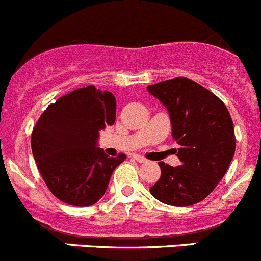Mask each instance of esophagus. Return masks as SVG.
<instances>
[{
  "instance_id": "1",
  "label": "esophagus",
  "mask_w": 261,
  "mask_h": 261,
  "mask_svg": "<svg viewBox=\"0 0 261 261\" xmlns=\"http://www.w3.org/2000/svg\"><path fill=\"white\" fill-rule=\"evenodd\" d=\"M133 159L136 161H138V163H146V159L141 155H133Z\"/></svg>"
}]
</instances>
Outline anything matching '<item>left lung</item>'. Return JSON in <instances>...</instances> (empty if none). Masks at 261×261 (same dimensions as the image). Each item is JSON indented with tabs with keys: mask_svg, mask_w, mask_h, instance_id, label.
I'll return each instance as SVG.
<instances>
[{
	"mask_svg": "<svg viewBox=\"0 0 261 261\" xmlns=\"http://www.w3.org/2000/svg\"><path fill=\"white\" fill-rule=\"evenodd\" d=\"M147 91L168 109L180 165L159 163L161 175L151 195L173 206H190L213 192L236 151L233 121L219 97L192 79L179 76Z\"/></svg>",
	"mask_w": 261,
	"mask_h": 261,
	"instance_id": "left-lung-1",
	"label": "left lung"
}]
</instances>
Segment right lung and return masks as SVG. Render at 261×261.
Masks as SVG:
<instances>
[{
	"label": "right lung",
	"instance_id": "right-lung-1",
	"mask_svg": "<svg viewBox=\"0 0 261 261\" xmlns=\"http://www.w3.org/2000/svg\"><path fill=\"white\" fill-rule=\"evenodd\" d=\"M116 100L95 86L74 89L42 113L32 132V152L55 197L91 206L105 193L125 153L109 158L96 147L98 132L115 123Z\"/></svg>",
	"mask_w": 261,
	"mask_h": 261
}]
</instances>
